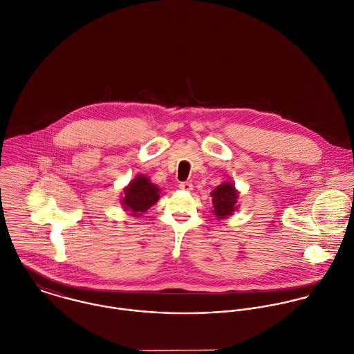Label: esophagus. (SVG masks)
Wrapping results in <instances>:
<instances>
[{
    "mask_svg": "<svg viewBox=\"0 0 354 354\" xmlns=\"http://www.w3.org/2000/svg\"><path fill=\"white\" fill-rule=\"evenodd\" d=\"M179 189L185 190V192H192L193 190V185H192V182H182L179 185Z\"/></svg>",
    "mask_w": 354,
    "mask_h": 354,
    "instance_id": "obj_1",
    "label": "esophagus"
}]
</instances>
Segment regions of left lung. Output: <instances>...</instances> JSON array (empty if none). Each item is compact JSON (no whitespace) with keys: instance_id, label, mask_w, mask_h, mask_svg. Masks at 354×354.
<instances>
[{"instance_id":"obj_1","label":"left lung","mask_w":354,"mask_h":354,"mask_svg":"<svg viewBox=\"0 0 354 354\" xmlns=\"http://www.w3.org/2000/svg\"><path fill=\"white\" fill-rule=\"evenodd\" d=\"M212 196L213 213L218 218H225L231 216L238 208V192L231 182H223L221 185L216 186V189L211 193Z\"/></svg>"}]
</instances>
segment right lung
I'll return each instance as SVG.
<instances>
[{"instance_id":"obj_1","label":"right lung","mask_w":354,"mask_h":354,"mask_svg":"<svg viewBox=\"0 0 354 354\" xmlns=\"http://www.w3.org/2000/svg\"><path fill=\"white\" fill-rule=\"evenodd\" d=\"M160 200V189L147 176L138 175L124 189L122 205L133 216H141Z\"/></svg>"}]
</instances>
